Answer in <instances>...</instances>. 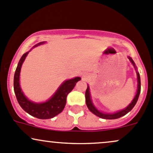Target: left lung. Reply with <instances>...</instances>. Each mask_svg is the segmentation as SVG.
Wrapping results in <instances>:
<instances>
[{"label":"left lung","mask_w":153,"mask_h":153,"mask_svg":"<svg viewBox=\"0 0 153 153\" xmlns=\"http://www.w3.org/2000/svg\"><path fill=\"white\" fill-rule=\"evenodd\" d=\"M128 59L131 62V63L133 64V65L134 66V68H136V67L135 65V63H134V60H132L131 57H128ZM136 74H137V81H138V88H137V92H136V94L134 98L133 99L132 102H131L126 109L121 110V111H117V112L113 113V114H109V113H103L101 112L100 111H98V109H96L94 106V105L93 104V102L91 101V98H90V88L89 86H88V88H87L86 92H85V100H86V104L89 110L91 111L92 113H93L94 114H96V116L99 117L103 118V119H106V120H114V119H117V118L121 117L126 115L127 113H128L134 107V106L136 105V102L138 101V98H139V94H140L141 91V79H140V76H139V72L136 71Z\"/></svg>","instance_id":"1"}]
</instances>
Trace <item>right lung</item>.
Instances as JSON below:
<instances>
[{"mask_svg":"<svg viewBox=\"0 0 153 153\" xmlns=\"http://www.w3.org/2000/svg\"><path fill=\"white\" fill-rule=\"evenodd\" d=\"M44 42H40L34 47L41 45ZM28 52H25L21 57L20 60L18 63L17 68H16L15 74H14V90L16 98H17L18 103L20 105L21 107L31 116L42 120L50 119V118L54 117L60 114L63 111L65 106V103H66L67 96L74 89L77 82L79 81L81 78L75 77L71 79L66 80L59 87L55 94L46 102L41 103L32 102L24 96L20 86H19V74H20L21 67H22V63H23L25 59Z\"/></svg>","mask_w":153,"mask_h":153,"instance_id":"1","label":"right lung"}]
</instances>
